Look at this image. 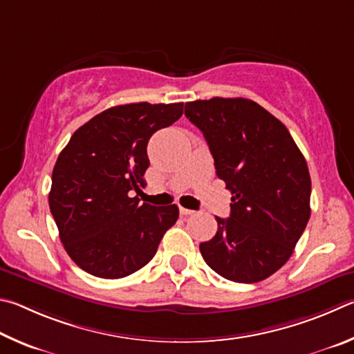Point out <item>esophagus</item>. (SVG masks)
<instances>
[{"label": "esophagus", "instance_id": "esophagus-1", "mask_svg": "<svg viewBox=\"0 0 354 354\" xmlns=\"http://www.w3.org/2000/svg\"><path fill=\"white\" fill-rule=\"evenodd\" d=\"M178 209H180V214H182V216H189V214H193V213H194L193 209L185 208V207H178Z\"/></svg>", "mask_w": 354, "mask_h": 354}]
</instances>
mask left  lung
Returning a JSON list of instances; mask_svg holds the SVG:
<instances>
[{
	"mask_svg": "<svg viewBox=\"0 0 354 354\" xmlns=\"http://www.w3.org/2000/svg\"><path fill=\"white\" fill-rule=\"evenodd\" d=\"M205 136L216 174L232 191L230 218L201 244L205 263L236 283H258L284 266L311 216V177L286 126L244 97L185 104Z\"/></svg>",
	"mask_w": 354,
	"mask_h": 354,
	"instance_id": "1",
	"label": "left lung"
}]
</instances>
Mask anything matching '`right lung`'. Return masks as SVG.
Instances as JSON below:
<instances>
[{
  "mask_svg": "<svg viewBox=\"0 0 354 354\" xmlns=\"http://www.w3.org/2000/svg\"><path fill=\"white\" fill-rule=\"evenodd\" d=\"M183 115V102L116 105L79 127L53 169L49 209L70 258L88 274L116 280L151 261L178 207L140 203L147 142Z\"/></svg>",
  "mask_w": 354,
  "mask_h": 354,
  "instance_id": "1",
  "label": "right lung"
}]
</instances>
